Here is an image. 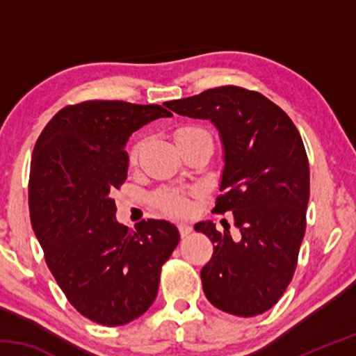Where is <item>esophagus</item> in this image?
I'll list each match as a JSON object with an SVG mask.
<instances>
[{
	"label": "esophagus",
	"instance_id": "1",
	"mask_svg": "<svg viewBox=\"0 0 356 356\" xmlns=\"http://www.w3.org/2000/svg\"><path fill=\"white\" fill-rule=\"evenodd\" d=\"M179 232H180V237H188L190 234L193 232V227L188 226V225H185V222H180Z\"/></svg>",
	"mask_w": 356,
	"mask_h": 356
}]
</instances>
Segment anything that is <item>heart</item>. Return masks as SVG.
<instances>
[{
    "label": "heart",
    "mask_w": 356,
    "mask_h": 356,
    "mask_svg": "<svg viewBox=\"0 0 356 356\" xmlns=\"http://www.w3.org/2000/svg\"><path fill=\"white\" fill-rule=\"evenodd\" d=\"M196 135H209L206 130L196 129V127H186L177 131V141L186 140V138L196 136ZM138 152H140V144L131 149L130 159L131 161L136 160ZM195 195V190L191 191H182V190H159L152 195V204L165 213L172 216H184L191 210V201L190 196Z\"/></svg>",
    "instance_id": "b5f03b06"
}]
</instances>
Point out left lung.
Returning a JSON list of instances; mask_svg holds the SVG:
<instances>
[{
	"label": "left lung",
	"instance_id": "obj_1",
	"mask_svg": "<svg viewBox=\"0 0 356 356\" xmlns=\"http://www.w3.org/2000/svg\"><path fill=\"white\" fill-rule=\"evenodd\" d=\"M180 116L206 119L225 149L213 212L234 213L236 234L212 221L195 225L213 243L201 270L215 308L238 317L268 311L291 282L306 229L309 163L291 118L262 94L238 86L207 89L165 104Z\"/></svg>",
	"mask_w": 356,
	"mask_h": 356
}]
</instances>
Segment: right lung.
<instances>
[{"label": "right lung", "mask_w": 356, "mask_h": 356, "mask_svg": "<svg viewBox=\"0 0 356 356\" xmlns=\"http://www.w3.org/2000/svg\"><path fill=\"white\" fill-rule=\"evenodd\" d=\"M171 116L160 105L83 102L58 111L33 150L29 215L45 262L74 308L106 327L150 308L180 240L165 220L120 225L111 196L127 179L131 134Z\"/></svg>", "instance_id": "1"}]
</instances>
